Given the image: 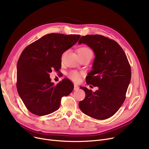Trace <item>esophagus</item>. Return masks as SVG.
Segmentation results:
<instances>
[{"instance_id":"34e87169","label":"esophagus","mask_w":149,"mask_h":149,"mask_svg":"<svg viewBox=\"0 0 149 149\" xmlns=\"http://www.w3.org/2000/svg\"><path fill=\"white\" fill-rule=\"evenodd\" d=\"M79 89V87L77 86V85H74V91H77Z\"/></svg>"}]
</instances>
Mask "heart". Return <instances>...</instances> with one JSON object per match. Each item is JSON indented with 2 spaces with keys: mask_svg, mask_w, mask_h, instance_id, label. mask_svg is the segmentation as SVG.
<instances>
[{
  "mask_svg": "<svg viewBox=\"0 0 149 149\" xmlns=\"http://www.w3.org/2000/svg\"><path fill=\"white\" fill-rule=\"evenodd\" d=\"M78 53H79V56H85V55H86L89 54L93 53V52H92L91 50L89 48L86 47H83L79 49ZM64 55V54H63L62 57H63ZM68 77H69V78L72 80H73L74 81H77L80 79L81 74L77 72V71H75V70L70 71V72L68 74Z\"/></svg>",
  "mask_w": 149,
  "mask_h": 149,
  "instance_id": "heart-1",
  "label": "heart"
}]
</instances>
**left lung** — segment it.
<instances>
[{
  "label": "left lung",
  "mask_w": 149,
  "mask_h": 149,
  "mask_svg": "<svg viewBox=\"0 0 149 149\" xmlns=\"http://www.w3.org/2000/svg\"><path fill=\"white\" fill-rule=\"evenodd\" d=\"M86 44L95 55L86 83L99 89L93 92L86 87H80L86 96L79 102V108L93 118L108 119L118 111L125 100L131 80L130 66L118 43L107 37L99 35L83 36L79 41V44Z\"/></svg>",
  "instance_id": "8db88e82"
}]
</instances>
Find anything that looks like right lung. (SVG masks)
I'll return each mask as SVG.
<instances>
[{
	"label": "right lung",
	"mask_w": 149,
	"mask_h": 149,
	"mask_svg": "<svg viewBox=\"0 0 149 149\" xmlns=\"http://www.w3.org/2000/svg\"><path fill=\"white\" fill-rule=\"evenodd\" d=\"M79 35L50 33L25 48L17 64V89L29 111L38 116L49 114L60 106L74 84L67 79L55 85L49 74L61 68V56L79 41Z\"/></svg>",
	"instance_id": "obj_1"
}]
</instances>
